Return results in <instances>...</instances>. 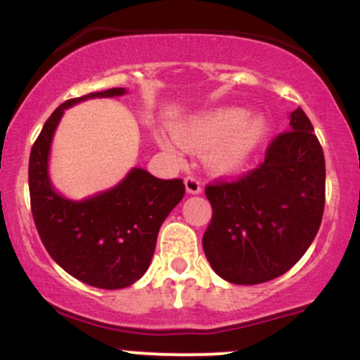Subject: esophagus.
<instances>
[{
	"label": "esophagus",
	"mask_w": 360,
	"mask_h": 360,
	"mask_svg": "<svg viewBox=\"0 0 360 360\" xmlns=\"http://www.w3.org/2000/svg\"><path fill=\"white\" fill-rule=\"evenodd\" d=\"M185 188H187L188 194H200V192H202V184L197 179L187 176V179H185Z\"/></svg>",
	"instance_id": "1"
}]
</instances>
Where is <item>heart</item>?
Returning a JSON list of instances; mask_svg holds the SVG:
<instances>
[{
  "instance_id": "1",
  "label": "heart",
  "mask_w": 360,
  "mask_h": 360,
  "mask_svg": "<svg viewBox=\"0 0 360 360\" xmlns=\"http://www.w3.org/2000/svg\"><path fill=\"white\" fill-rule=\"evenodd\" d=\"M269 132V120L262 113L247 115L243 108L225 106L187 118L175 129L176 142L192 153H202L204 163L218 175L238 172L252 158ZM161 148L179 158V149L169 139H161Z\"/></svg>"
}]
</instances>
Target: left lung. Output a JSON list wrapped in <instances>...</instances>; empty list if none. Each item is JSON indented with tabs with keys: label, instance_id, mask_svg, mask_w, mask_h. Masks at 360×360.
I'll return each mask as SVG.
<instances>
[{
	"label": "left lung",
	"instance_id": "obj_1",
	"mask_svg": "<svg viewBox=\"0 0 360 360\" xmlns=\"http://www.w3.org/2000/svg\"><path fill=\"white\" fill-rule=\"evenodd\" d=\"M264 163L231 184L207 185L212 219L202 237L211 268L235 285L287 273L318 233L324 211V154L302 108L290 113Z\"/></svg>",
	"mask_w": 360,
	"mask_h": 360
}]
</instances>
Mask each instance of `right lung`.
Listing matches in <instances>:
<instances>
[{"instance_id": "right-lung-1", "label": "right lung", "mask_w": 360, "mask_h": 360, "mask_svg": "<svg viewBox=\"0 0 360 360\" xmlns=\"http://www.w3.org/2000/svg\"><path fill=\"white\" fill-rule=\"evenodd\" d=\"M125 87L68 99L53 111L34 142L29 160L30 207L49 256L77 280L104 290L125 288L148 271L158 231L184 199L180 179L161 180L135 168L108 191L68 199L49 179V153L65 110L96 98H122Z\"/></svg>"}]
</instances>
